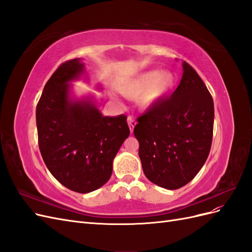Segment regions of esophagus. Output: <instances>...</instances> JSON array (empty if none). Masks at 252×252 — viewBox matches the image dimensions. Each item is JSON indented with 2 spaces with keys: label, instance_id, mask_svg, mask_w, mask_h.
<instances>
[{
  "label": "esophagus",
  "instance_id": "obj_1",
  "mask_svg": "<svg viewBox=\"0 0 252 252\" xmlns=\"http://www.w3.org/2000/svg\"><path fill=\"white\" fill-rule=\"evenodd\" d=\"M127 122H128V126H129V129H130V132H132L133 131V128H134V126H135V121H134V119H133V117L132 116H128V118H127Z\"/></svg>",
  "mask_w": 252,
  "mask_h": 252
}]
</instances>
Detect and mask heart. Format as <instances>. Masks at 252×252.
<instances>
[{"label":"heart","mask_w":252,"mask_h":252,"mask_svg":"<svg viewBox=\"0 0 252 252\" xmlns=\"http://www.w3.org/2000/svg\"><path fill=\"white\" fill-rule=\"evenodd\" d=\"M174 83L171 72L150 70L126 81L119 87V91L128 98L139 97L142 107H149L168 94Z\"/></svg>","instance_id":"obj_1"}]
</instances>
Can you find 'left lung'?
<instances>
[{"label": "left lung", "instance_id": "obj_1", "mask_svg": "<svg viewBox=\"0 0 252 252\" xmlns=\"http://www.w3.org/2000/svg\"><path fill=\"white\" fill-rule=\"evenodd\" d=\"M183 75L170 97L138 118L133 133L146 178L165 189H179L201 170L211 148L215 107L193 68L182 62Z\"/></svg>", "mask_w": 252, "mask_h": 252}]
</instances>
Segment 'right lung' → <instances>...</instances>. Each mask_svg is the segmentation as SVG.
<instances>
[{
	"instance_id": "right-lung-1",
	"label": "right lung",
	"mask_w": 252,
	"mask_h": 252,
	"mask_svg": "<svg viewBox=\"0 0 252 252\" xmlns=\"http://www.w3.org/2000/svg\"><path fill=\"white\" fill-rule=\"evenodd\" d=\"M85 72L80 59L61 64L36 105L39 147L48 170L72 191L88 193L107 183L112 161L130 134L127 117H103L91 101L72 100L69 82Z\"/></svg>"
}]
</instances>
